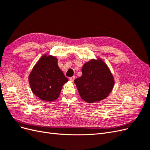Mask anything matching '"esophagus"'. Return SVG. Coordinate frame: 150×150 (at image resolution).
<instances>
[{"mask_svg": "<svg viewBox=\"0 0 150 150\" xmlns=\"http://www.w3.org/2000/svg\"><path fill=\"white\" fill-rule=\"evenodd\" d=\"M75 78H76V77L74 76H72V77H71V78H69V79H70V81H73L75 79Z\"/></svg>", "mask_w": 150, "mask_h": 150, "instance_id": "1", "label": "esophagus"}]
</instances>
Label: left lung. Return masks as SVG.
<instances>
[{"mask_svg": "<svg viewBox=\"0 0 150 150\" xmlns=\"http://www.w3.org/2000/svg\"><path fill=\"white\" fill-rule=\"evenodd\" d=\"M83 75L74 80L80 96L87 103L105 99L113 88L115 81L107 65L100 59L91 60L82 68Z\"/></svg>", "mask_w": 150, "mask_h": 150, "instance_id": "8db88e82", "label": "left lung"}]
</instances>
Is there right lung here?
<instances>
[{"label":"right lung","mask_w":150,"mask_h":150,"mask_svg":"<svg viewBox=\"0 0 150 150\" xmlns=\"http://www.w3.org/2000/svg\"><path fill=\"white\" fill-rule=\"evenodd\" d=\"M29 81L36 96L44 101H52L58 98L68 79L59 67L57 58L44 55L32 70Z\"/></svg>","instance_id":"1"}]
</instances>
